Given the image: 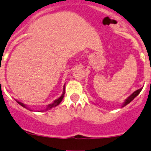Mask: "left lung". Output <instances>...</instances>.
Segmentation results:
<instances>
[{
  "label": "left lung",
  "mask_w": 151,
  "mask_h": 151,
  "mask_svg": "<svg viewBox=\"0 0 151 151\" xmlns=\"http://www.w3.org/2000/svg\"><path fill=\"white\" fill-rule=\"evenodd\" d=\"M142 89V88H140V89H138V90H137V91H134V93H132V94L130 95V96H128V97L126 99H125V102H123V104H122V107H124V106H125V105H128V104H129L130 102H131V101H132L133 99H134V98H135L136 96H137V95H138L139 93H140V92H141Z\"/></svg>",
  "instance_id": "8db88e82"
}]
</instances>
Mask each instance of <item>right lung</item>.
<instances>
[{
    "mask_svg": "<svg viewBox=\"0 0 151 151\" xmlns=\"http://www.w3.org/2000/svg\"><path fill=\"white\" fill-rule=\"evenodd\" d=\"M64 94H65V86H64V88H63V94L61 95V96H60V97L58 98V99H55V100L54 101V102H52V104H49V105H48V106H47V108H46V111H47V110L50 109V108H54V107H56V106H58V105H59L60 103V102H61V101L63 100V97H64ZM16 102H17V103L19 104V105H21L22 107H23V108H27V107H26V105H25V104L22 103V102H19V101H17V100H16ZM27 109H28V108H27Z\"/></svg>",
    "mask_w": 151,
    "mask_h": 151,
    "instance_id": "obj_1",
    "label": "right lung"
}]
</instances>
